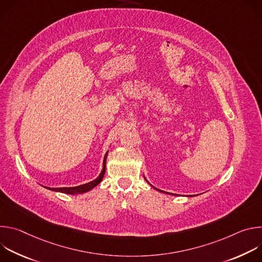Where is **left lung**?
Masks as SVG:
<instances>
[{"label": "left lung", "mask_w": 262, "mask_h": 262, "mask_svg": "<svg viewBox=\"0 0 262 262\" xmlns=\"http://www.w3.org/2000/svg\"><path fill=\"white\" fill-rule=\"evenodd\" d=\"M144 178H145V177H144ZM145 180L147 181V179H146V178H145ZM147 182H148V181H147ZM148 183H149V182H148ZM149 184H150V183H149ZM150 185H151V184H150ZM151 186H152V185H151ZM154 188H155V186H154ZM155 189H156L157 191L161 192V193H165V194H168V195H173V196H178L177 194H169V193H167V192H164V191H161V190H159V189H157V188H155Z\"/></svg>", "instance_id": "1"}]
</instances>
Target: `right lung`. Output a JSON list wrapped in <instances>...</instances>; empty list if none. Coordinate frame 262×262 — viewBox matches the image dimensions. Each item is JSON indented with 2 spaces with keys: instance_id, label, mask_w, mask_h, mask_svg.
<instances>
[{
  "instance_id": "1",
  "label": "right lung",
  "mask_w": 262,
  "mask_h": 262,
  "mask_svg": "<svg viewBox=\"0 0 262 262\" xmlns=\"http://www.w3.org/2000/svg\"><path fill=\"white\" fill-rule=\"evenodd\" d=\"M107 152L104 155L103 158V162H102V170L100 172V174L97 176V178H95L94 180L88 182V183H84L81 185H77V186H70V188H48V186H45L46 189L51 190L53 192H60L63 194H68V195H78V194H84L87 193L89 191H91L92 189H94L96 185H98L103 176H104V172H105V163H106V157H107Z\"/></svg>"
}]
</instances>
